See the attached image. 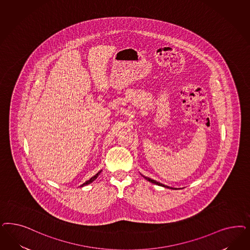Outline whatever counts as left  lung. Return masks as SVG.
<instances>
[{"instance_id": "left-lung-1", "label": "left lung", "mask_w": 250, "mask_h": 250, "mask_svg": "<svg viewBox=\"0 0 250 250\" xmlns=\"http://www.w3.org/2000/svg\"><path fill=\"white\" fill-rule=\"evenodd\" d=\"M143 177H145L146 180L150 181L151 183H153V184H156V185L158 186H161V187H164V188H172V189H173V188H170L168 186L164 185V184H162L160 182H157V181H155V180H153V179H151L150 177H145V176H143ZM175 189H177V188H175Z\"/></svg>"}]
</instances>
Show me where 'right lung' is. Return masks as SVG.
<instances>
[{
    "label": "right lung",
    "mask_w": 250,
    "mask_h": 250,
    "mask_svg": "<svg viewBox=\"0 0 250 250\" xmlns=\"http://www.w3.org/2000/svg\"><path fill=\"white\" fill-rule=\"evenodd\" d=\"M101 171H102V170H100V171H99L98 173H97V174H96V175H95L94 177H91V178H90L89 180H87V181H85V182H84V183H83V185H81L80 187H83V186L88 185V184H90V183H92V182H93L94 180H96V178H97V177H98V176H99V174L101 173Z\"/></svg>",
    "instance_id": "obj_1"
}]
</instances>
